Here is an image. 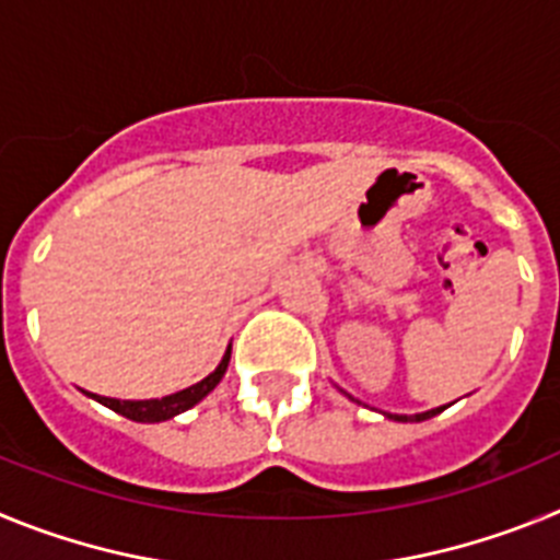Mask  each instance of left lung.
<instances>
[{
  "label": "left lung",
  "mask_w": 560,
  "mask_h": 560,
  "mask_svg": "<svg viewBox=\"0 0 560 560\" xmlns=\"http://www.w3.org/2000/svg\"><path fill=\"white\" fill-rule=\"evenodd\" d=\"M446 407H440V409H429V412H420V415H387V418L393 420H400V423H409V420H427V418H434L438 412H443Z\"/></svg>",
  "instance_id": "8db88e82"
}]
</instances>
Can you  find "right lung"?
<instances>
[{
    "label": "right lung",
    "instance_id": "obj_1",
    "mask_svg": "<svg viewBox=\"0 0 560 560\" xmlns=\"http://www.w3.org/2000/svg\"><path fill=\"white\" fill-rule=\"evenodd\" d=\"M226 364H230V350H226V355L221 359L219 368L212 370L205 381H199V384H192V387L182 389V393L165 395V398L117 400V398H103V395H95V398L101 400L103 407L114 409V412L122 415V418H128V420H137V423H160V420H167V418H173V415H179V412H185V409L196 407V404H199V400L205 398L210 389H215V384L224 378Z\"/></svg>",
    "mask_w": 560,
    "mask_h": 560
}]
</instances>
